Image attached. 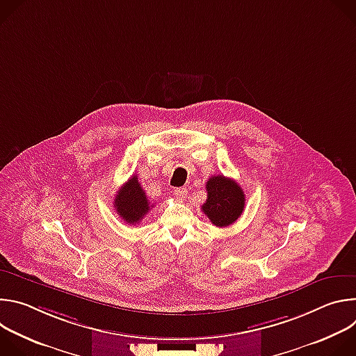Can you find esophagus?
Returning <instances> with one entry per match:
<instances>
[{"instance_id": "obj_1", "label": "esophagus", "mask_w": 356, "mask_h": 356, "mask_svg": "<svg viewBox=\"0 0 356 356\" xmlns=\"http://www.w3.org/2000/svg\"><path fill=\"white\" fill-rule=\"evenodd\" d=\"M175 194L179 197V200H184V197L187 195V188L186 187H177V188H175Z\"/></svg>"}]
</instances>
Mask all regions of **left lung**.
<instances>
[{
	"label": "left lung",
	"mask_w": 356,
	"mask_h": 356,
	"mask_svg": "<svg viewBox=\"0 0 356 356\" xmlns=\"http://www.w3.org/2000/svg\"><path fill=\"white\" fill-rule=\"evenodd\" d=\"M206 188L207 201L201 210L216 227H228L241 217L245 207V194L235 180L222 175L211 176Z\"/></svg>",
	"instance_id": "left-lung-1"
}]
</instances>
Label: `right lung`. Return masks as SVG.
Masks as SVG:
<instances>
[{
    "label": "right lung",
    "instance_id": "obj_1",
    "mask_svg": "<svg viewBox=\"0 0 356 356\" xmlns=\"http://www.w3.org/2000/svg\"><path fill=\"white\" fill-rule=\"evenodd\" d=\"M114 207L117 214L128 224L139 222L146 213L154 207L147 200L138 176L134 175L118 191L114 198Z\"/></svg>",
    "mask_w": 356,
    "mask_h": 356
}]
</instances>
